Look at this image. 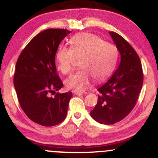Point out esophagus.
I'll list each match as a JSON object with an SVG mask.
<instances>
[{
  "instance_id": "34e87169",
  "label": "esophagus",
  "mask_w": 158,
  "mask_h": 158,
  "mask_svg": "<svg viewBox=\"0 0 158 158\" xmlns=\"http://www.w3.org/2000/svg\"><path fill=\"white\" fill-rule=\"evenodd\" d=\"M73 93H74V94H76V95H81V94H85V92H81V91H74Z\"/></svg>"
}]
</instances>
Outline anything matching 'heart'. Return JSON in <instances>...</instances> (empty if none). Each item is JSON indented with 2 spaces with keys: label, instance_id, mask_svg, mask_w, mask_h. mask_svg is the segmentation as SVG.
I'll list each match as a JSON object with an SVG mask.
<instances>
[{
  "label": "heart",
  "instance_id": "b5f03b06",
  "mask_svg": "<svg viewBox=\"0 0 158 158\" xmlns=\"http://www.w3.org/2000/svg\"><path fill=\"white\" fill-rule=\"evenodd\" d=\"M70 44V48H60L56 55L57 69L64 75L71 72L76 59L81 60V70L64 81L67 89L82 91L90 84L92 77L102 81L113 73L118 58L114 45L91 33L77 34Z\"/></svg>",
  "mask_w": 158,
  "mask_h": 158
}]
</instances>
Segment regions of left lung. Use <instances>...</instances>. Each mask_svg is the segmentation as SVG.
<instances>
[{
  "instance_id": "8db88e82",
  "label": "left lung",
  "mask_w": 158,
  "mask_h": 158,
  "mask_svg": "<svg viewBox=\"0 0 158 158\" xmlns=\"http://www.w3.org/2000/svg\"><path fill=\"white\" fill-rule=\"evenodd\" d=\"M109 34L120 54V63L112 77L97 89V104L90 112L94 120L106 125L119 122L131 111L143 82L142 65L137 52L119 34Z\"/></svg>"
}]
</instances>
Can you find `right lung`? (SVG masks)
Wrapping results in <instances>:
<instances>
[{"instance_id": "1", "label": "right lung", "mask_w": 158, "mask_h": 158, "mask_svg": "<svg viewBox=\"0 0 158 158\" xmlns=\"http://www.w3.org/2000/svg\"><path fill=\"white\" fill-rule=\"evenodd\" d=\"M70 33L64 29H48L35 35L20 54L15 65L14 86L20 106L34 123L53 126L64 120L72 92L50 93L63 87L56 73V53Z\"/></svg>"}]
</instances>
